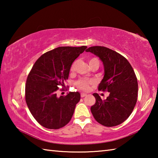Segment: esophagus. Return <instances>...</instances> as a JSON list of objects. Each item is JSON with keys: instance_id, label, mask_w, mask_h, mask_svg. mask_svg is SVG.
Returning <instances> with one entry per match:
<instances>
[{"instance_id": "esophagus-1", "label": "esophagus", "mask_w": 158, "mask_h": 158, "mask_svg": "<svg viewBox=\"0 0 158 158\" xmlns=\"http://www.w3.org/2000/svg\"><path fill=\"white\" fill-rule=\"evenodd\" d=\"M87 95V94H85V93H81V98H84V97H85V96H86Z\"/></svg>"}]
</instances>
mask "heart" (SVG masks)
<instances>
[{"label": "heart", "instance_id": "b5f03b06", "mask_svg": "<svg viewBox=\"0 0 158 158\" xmlns=\"http://www.w3.org/2000/svg\"><path fill=\"white\" fill-rule=\"evenodd\" d=\"M97 61L99 62V60L96 58H90L89 60V65L94 62H97ZM75 67H76V62H74L71 66V69H70L71 71H74V69H75ZM91 83H92V81H90V80H88L86 79H80L76 82V85L77 87L79 89L83 90H88L89 89V84H91Z\"/></svg>", "mask_w": 158, "mask_h": 158}]
</instances>
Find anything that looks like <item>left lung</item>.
<instances>
[{"mask_svg":"<svg viewBox=\"0 0 158 158\" xmlns=\"http://www.w3.org/2000/svg\"><path fill=\"white\" fill-rule=\"evenodd\" d=\"M102 60L105 75L98 90L109 92L106 100L93 93L95 104L90 107L93 117L106 127L121 124L132 114L137 100L138 83L134 69L128 60L120 53L100 46L85 50Z\"/></svg>","mask_w":158,"mask_h":158,"instance_id":"obj_1","label":"left lung"}]
</instances>
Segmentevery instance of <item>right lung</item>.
<instances>
[{
    "label": "right lung",
    "mask_w": 158,
    "mask_h": 158,
    "mask_svg": "<svg viewBox=\"0 0 158 158\" xmlns=\"http://www.w3.org/2000/svg\"><path fill=\"white\" fill-rule=\"evenodd\" d=\"M60 47L42 54L32 68L26 80V102L35 119L48 129H59L70 121L76 105L80 100L79 92L57 96L59 87H65L74 60L86 49Z\"/></svg>",
    "instance_id": "1"
}]
</instances>
